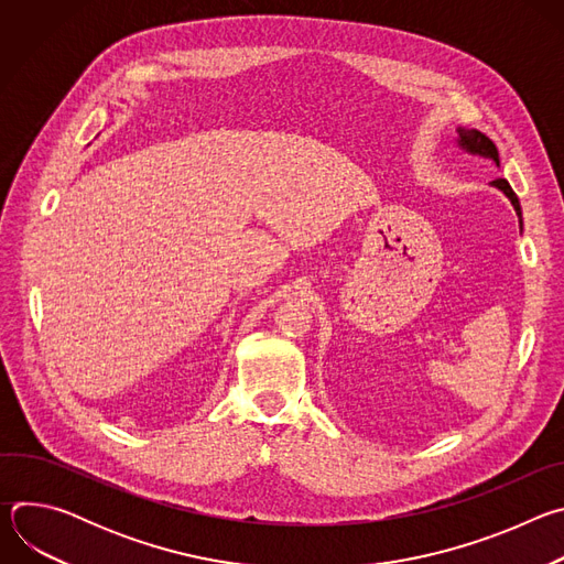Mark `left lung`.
I'll list each match as a JSON object with an SVG mask.
<instances>
[{
	"instance_id": "left-lung-1",
	"label": "left lung",
	"mask_w": 564,
	"mask_h": 564,
	"mask_svg": "<svg viewBox=\"0 0 564 564\" xmlns=\"http://www.w3.org/2000/svg\"><path fill=\"white\" fill-rule=\"evenodd\" d=\"M457 133H459V147H464L466 151H470V153H477V155H485V158H491L494 163L500 167V155H498V147L494 144V140L489 138V135H485L481 131H477V129H457ZM494 185L498 187V189H502L507 196H509V200H511V205L516 207V212H518V216H522V212H520V200H518V196H516V192L511 189V185L505 181V178H496L494 181Z\"/></svg>"
}]
</instances>
